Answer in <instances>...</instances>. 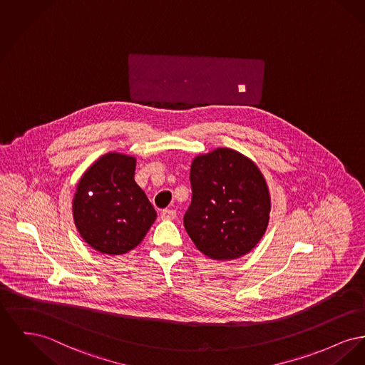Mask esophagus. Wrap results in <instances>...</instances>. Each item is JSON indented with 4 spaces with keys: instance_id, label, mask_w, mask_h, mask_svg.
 <instances>
[{
    "instance_id": "esophagus-1",
    "label": "esophagus",
    "mask_w": 365,
    "mask_h": 365,
    "mask_svg": "<svg viewBox=\"0 0 365 365\" xmlns=\"http://www.w3.org/2000/svg\"><path fill=\"white\" fill-rule=\"evenodd\" d=\"M175 217H176V211L175 210H164L161 212V219H164V220H172Z\"/></svg>"
}]
</instances>
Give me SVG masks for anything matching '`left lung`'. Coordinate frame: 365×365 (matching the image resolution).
Segmentation results:
<instances>
[{"mask_svg": "<svg viewBox=\"0 0 365 365\" xmlns=\"http://www.w3.org/2000/svg\"><path fill=\"white\" fill-rule=\"evenodd\" d=\"M190 183L192 204L183 223L198 251L219 260L248 254L270 215L269 189L257 164L220 148L194 158Z\"/></svg>", "mask_w": 365, "mask_h": 365, "instance_id": "obj_1", "label": "left lung"}]
</instances>
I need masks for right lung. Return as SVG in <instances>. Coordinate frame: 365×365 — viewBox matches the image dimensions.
Masks as SVG:
<instances>
[{
    "instance_id": "right-lung-1",
    "label": "right lung",
    "mask_w": 365,
    "mask_h": 365,
    "mask_svg": "<svg viewBox=\"0 0 365 365\" xmlns=\"http://www.w3.org/2000/svg\"><path fill=\"white\" fill-rule=\"evenodd\" d=\"M135 167V157L108 153L80 179L73 200L74 223L84 241L98 252H128L155 220L149 198L133 179Z\"/></svg>"
}]
</instances>
